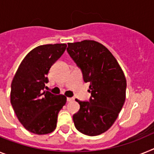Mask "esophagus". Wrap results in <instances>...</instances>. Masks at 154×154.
<instances>
[{
	"instance_id": "34e87169",
	"label": "esophagus",
	"mask_w": 154,
	"mask_h": 154,
	"mask_svg": "<svg viewBox=\"0 0 154 154\" xmlns=\"http://www.w3.org/2000/svg\"><path fill=\"white\" fill-rule=\"evenodd\" d=\"M73 100V97H67V98H66V101H67L68 102H69V101H72Z\"/></svg>"
}]
</instances>
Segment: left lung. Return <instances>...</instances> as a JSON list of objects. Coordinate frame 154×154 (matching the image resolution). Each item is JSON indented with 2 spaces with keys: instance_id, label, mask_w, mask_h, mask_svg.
Segmentation results:
<instances>
[{
  "instance_id": "left-lung-1",
  "label": "left lung",
  "mask_w": 154,
  "mask_h": 154,
  "mask_svg": "<svg viewBox=\"0 0 154 154\" xmlns=\"http://www.w3.org/2000/svg\"><path fill=\"white\" fill-rule=\"evenodd\" d=\"M69 57L89 83L88 101L76 99L80 110L73 116L76 129L94 136L113 125L125 100L126 80L116 59L109 49L93 40L68 43Z\"/></svg>"
}]
</instances>
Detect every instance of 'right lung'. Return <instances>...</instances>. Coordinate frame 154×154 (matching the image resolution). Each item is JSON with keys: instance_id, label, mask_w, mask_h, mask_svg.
<instances>
[{"instance_id": "obj_1", "label": "right lung", "mask_w": 154, "mask_h": 154, "mask_svg": "<svg viewBox=\"0 0 154 154\" xmlns=\"http://www.w3.org/2000/svg\"><path fill=\"white\" fill-rule=\"evenodd\" d=\"M66 48V44L37 46L26 55L13 78L11 103L19 122L30 133L48 134L57 127L58 113L66 97L44 90L49 69Z\"/></svg>"}]
</instances>
